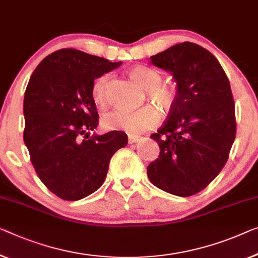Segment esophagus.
Wrapping results in <instances>:
<instances>
[{
  "label": "esophagus",
  "mask_w": 258,
  "mask_h": 258,
  "mask_svg": "<svg viewBox=\"0 0 258 258\" xmlns=\"http://www.w3.org/2000/svg\"><path fill=\"white\" fill-rule=\"evenodd\" d=\"M139 141V137H137V136H128V144L131 145V144H136V142H138Z\"/></svg>",
  "instance_id": "esophagus-1"
}]
</instances>
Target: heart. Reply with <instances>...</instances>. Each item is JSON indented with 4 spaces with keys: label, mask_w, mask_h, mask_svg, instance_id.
<instances>
[{
    "label": "heart",
    "mask_w": 258,
    "mask_h": 258,
    "mask_svg": "<svg viewBox=\"0 0 258 258\" xmlns=\"http://www.w3.org/2000/svg\"><path fill=\"white\" fill-rule=\"evenodd\" d=\"M130 75L147 89L148 97L157 103L163 109H170L175 102V90L171 87L161 84L163 81L162 75L156 69L136 66L130 71ZM110 80V74H104L95 81L92 87V98L99 106H103L106 102V89ZM161 113L154 105H145L134 111L114 109L106 112L102 117L103 127L110 131L121 130L131 136H138L145 131L153 128L159 124Z\"/></svg>",
    "instance_id": "b5f03b06"
}]
</instances>
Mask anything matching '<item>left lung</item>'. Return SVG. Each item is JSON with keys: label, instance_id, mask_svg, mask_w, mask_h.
<instances>
[{"label": "left lung", "instance_id": "left-lung-1", "mask_svg": "<svg viewBox=\"0 0 258 258\" xmlns=\"http://www.w3.org/2000/svg\"><path fill=\"white\" fill-rule=\"evenodd\" d=\"M177 84L167 120L151 136L160 155L148 178L168 194L189 197L217 177L235 139V104L227 75L212 53L197 44L171 46L151 56Z\"/></svg>", "mask_w": 258, "mask_h": 258}]
</instances>
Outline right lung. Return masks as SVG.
<instances>
[{"instance_id": "obj_1", "label": "right lung", "mask_w": 258, "mask_h": 258, "mask_svg": "<svg viewBox=\"0 0 258 258\" xmlns=\"http://www.w3.org/2000/svg\"><path fill=\"white\" fill-rule=\"evenodd\" d=\"M120 64L62 48L46 56L31 75L23 106L24 144L38 177L63 201H80L97 190L111 157L127 145L121 131L89 133L98 125L94 80Z\"/></svg>"}]
</instances>
